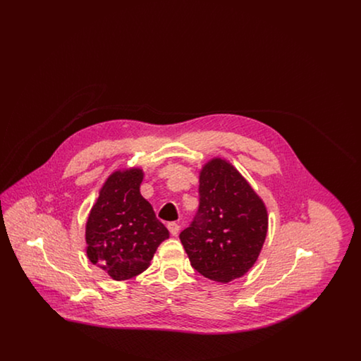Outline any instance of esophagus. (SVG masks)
Instances as JSON below:
<instances>
[{
	"label": "esophagus",
	"instance_id": "34e87169",
	"mask_svg": "<svg viewBox=\"0 0 361 361\" xmlns=\"http://www.w3.org/2000/svg\"><path fill=\"white\" fill-rule=\"evenodd\" d=\"M168 230H169V233L172 234L173 237H176L178 234V231H180V226L172 222V224H168Z\"/></svg>",
	"mask_w": 361,
	"mask_h": 361
}]
</instances>
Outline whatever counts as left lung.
Here are the masks:
<instances>
[{"label":"left lung","mask_w":361,"mask_h":361,"mask_svg":"<svg viewBox=\"0 0 361 361\" xmlns=\"http://www.w3.org/2000/svg\"><path fill=\"white\" fill-rule=\"evenodd\" d=\"M199 212L180 234L190 265L209 280L230 283L255 265L268 231L264 200L238 169L214 157L199 172Z\"/></svg>","instance_id":"left-lung-1"}]
</instances>
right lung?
<instances>
[{
    "label": "right lung",
    "mask_w": 361,
    "mask_h": 361,
    "mask_svg": "<svg viewBox=\"0 0 361 361\" xmlns=\"http://www.w3.org/2000/svg\"><path fill=\"white\" fill-rule=\"evenodd\" d=\"M143 176L135 166L111 173L86 218V256L116 281L145 272L159 243L169 238L140 195Z\"/></svg>",
    "instance_id": "add662e5"
}]
</instances>
